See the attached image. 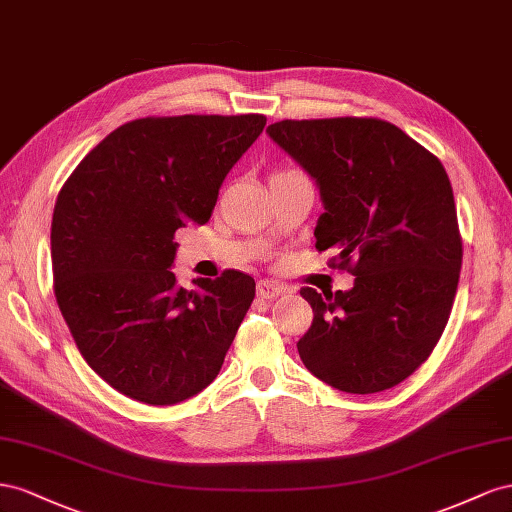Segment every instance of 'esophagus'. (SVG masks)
Masks as SVG:
<instances>
[{
    "mask_svg": "<svg viewBox=\"0 0 512 512\" xmlns=\"http://www.w3.org/2000/svg\"><path fill=\"white\" fill-rule=\"evenodd\" d=\"M285 285H281V283H276V281H259L257 283V296L259 298H266V300H274V298H279L281 294H285Z\"/></svg>",
    "mask_w": 512,
    "mask_h": 512,
    "instance_id": "34e87169",
    "label": "esophagus"
}]
</instances>
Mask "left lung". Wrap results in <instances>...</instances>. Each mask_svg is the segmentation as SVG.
<instances>
[{
    "label": "left lung",
    "mask_w": 512,
    "mask_h": 512,
    "mask_svg": "<svg viewBox=\"0 0 512 512\" xmlns=\"http://www.w3.org/2000/svg\"><path fill=\"white\" fill-rule=\"evenodd\" d=\"M266 133L315 178L326 212L319 251L354 287H302L313 324L298 352L321 382L371 394L401 384L440 341L455 302L463 244L440 158L377 118L281 120Z\"/></svg>",
    "instance_id": "8db88e82"
}]
</instances>
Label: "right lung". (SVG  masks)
I'll use <instances>...</instances> for the list:
<instances>
[{
  "instance_id": "add662e5",
  "label": "right lung",
  "mask_w": 512,
  "mask_h": 512,
  "mask_svg": "<svg viewBox=\"0 0 512 512\" xmlns=\"http://www.w3.org/2000/svg\"><path fill=\"white\" fill-rule=\"evenodd\" d=\"M266 115L126 122L64 182L51 223L57 306L85 362L126 397L173 405L212 384L255 298L240 270L175 285V231L210 221Z\"/></svg>"
}]
</instances>
